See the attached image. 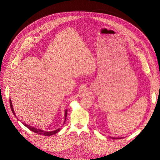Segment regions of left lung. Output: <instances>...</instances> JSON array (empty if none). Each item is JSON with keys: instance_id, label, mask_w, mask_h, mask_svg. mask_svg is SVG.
<instances>
[{"instance_id": "1", "label": "left lung", "mask_w": 160, "mask_h": 160, "mask_svg": "<svg viewBox=\"0 0 160 160\" xmlns=\"http://www.w3.org/2000/svg\"><path fill=\"white\" fill-rule=\"evenodd\" d=\"M122 138H113V139H121Z\"/></svg>"}]
</instances>
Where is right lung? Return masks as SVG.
Here are the masks:
<instances>
[{
    "mask_svg": "<svg viewBox=\"0 0 160 160\" xmlns=\"http://www.w3.org/2000/svg\"><path fill=\"white\" fill-rule=\"evenodd\" d=\"M10 107H11V110H12V113H13V115L16 117L15 114V112L13 111V107H12V100L11 99H10ZM67 110H65V119H66V117H67ZM65 121H64V123H65ZM24 125L25 126V127H27L29 130H30L31 131H32L33 132H34L36 133H38L39 134V135H43V136H52V135H54V134L58 133L59 131L60 130V128L57 129L56 130H54V131H52V132H46V131H44V130H41L40 129H37L36 128H33V127H30V126H28L26 124H24Z\"/></svg>",
    "mask_w": 160,
    "mask_h": 160,
    "instance_id": "add662e5",
    "label": "right lung"
}]
</instances>
